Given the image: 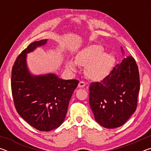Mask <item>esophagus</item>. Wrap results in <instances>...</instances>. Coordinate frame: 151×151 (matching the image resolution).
Returning <instances> with one entry per match:
<instances>
[{
    "label": "esophagus",
    "mask_w": 151,
    "mask_h": 151,
    "mask_svg": "<svg viewBox=\"0 0 151 151\" xmlns=\"http://www.w3.org/2000/svg\"><path fill=\"white\" fill-rule=\"evenodd\" d=\"M86 85V83L84 81H80L78 83V87L79 88H83Z\"/></svg>",
    "instance_id": "34e87169"
}]
</instances>
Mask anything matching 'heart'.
I'll return each instance as SVG.
<instances>
[{
	"mask_svg": "<svg viewBox=\"0 0 151 151\" xmlns=\"http://www.w3.org/2000/svg\"><path fill=\"white\" fill-rule=\"evenodd\" d=\"M114 59L112 55L104 53V48L101 45L90 46L79 53L75 62L68 61L66 67L75 72L76 65L86 66V75L93 80H102L109 75L113 66Z\"/></svg>",
	"mask_w": 151,
	"mask_h": 151,
	"instance_id": "1",
	"label": "heart"
}]
</instances>
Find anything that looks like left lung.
Masks as SVG:
<instances>
[{"instance_id": "obj_1", "label": "left lung", "mask_w": 151, "mask_h": 151, "mask_svg": "<svg viewBox=\"0 0 151 151\" xmlns=\"http://www.w3.org/2000/svg\"><path fill=\"white\" fill-rule=\"evenodd\" d=\"M89 90V103L96 121L107 129L123 125L136 111L140 90L134 58H123L103 81L91 83Z\"/></svg>"}]
</instances>
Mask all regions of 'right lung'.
I'll use <instances>...</instances> for the list:
<instances>
[{"mask_svg": "<svg viewBox=\"0 0 151 151\" xmlns=\"http://www.w3.org/2000/svg\"><path fill=\"white\" fill-rule=\"evenodd\" d=\"M47 40L30 43L18 56L11 73V90L17 112L40 131H50L62 124L78 84L76 79L63 80L55 74L35 76L29 73L27 54L45 45Z\"/></svg>", "mask_w": 151, "mask_h": 151, "instance_id": "add662e5", "label": "right lung"}]
</instances>
